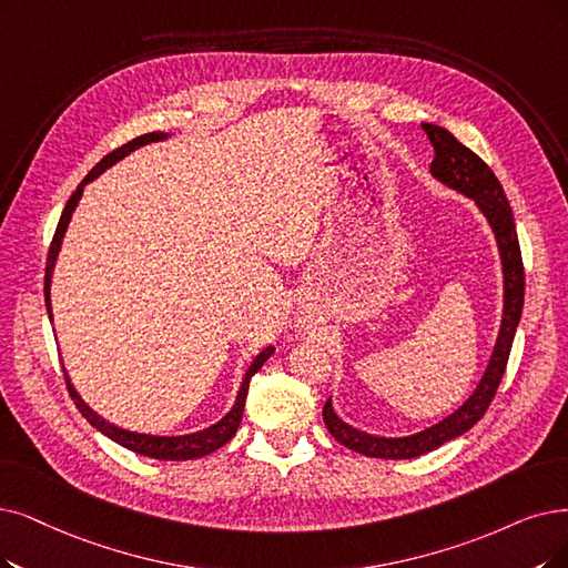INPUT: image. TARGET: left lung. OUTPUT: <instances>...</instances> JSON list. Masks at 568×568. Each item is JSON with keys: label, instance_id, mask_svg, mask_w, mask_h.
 <instances>
[{"label": "left lung", "instance_id": "left-lung-1", "mask_svg": "<svg viewBox=\"0 0 568 568\" xmlns=\"http://www.w3.org/2000/svg\"><path fill=\"white\" fill-rule=\"evenodd\" d=\"M422 128L428 134L430 146L436 151L434 163H430V174H434L440 184L470 197L485 214L496 237L498 256H501L504 267V316L491 358L487 363L483 379L478 382V387H475V392L464 400V405H459L455 413L447 415L434 426H426L424 430H417V434L398 438L373 436L339 419L333 410L331 398L326 400L324 422L326 428L331 430V436L339 445L358 452V455L375 459H415L419 455H426L430 449L440 447L447 440L464 436L468 428H473V424H478L483 419L506 373L513 337L521 316V305H525V267H521L515 219L496 174L489 170L483 158H478L468 146H464L449 130L434 123H422Z\"/></svg>", "mask_w": 568, "mask_h": 568}]
</instances>
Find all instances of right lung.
<instances>
[{"label":"right lung","mask_w":568,"mask_h":568,"mask_svg":"<svg viewBox=\"0 0 568 568\" xmlns=\"http://www.w3.org/2000/svg\"><path fill=\"white\" fill-rule=\"evenodd\" d=\"M161 140H168V132H149V134H142V138H138V140L123 144L121 149L111 151L109 155L102 158V161L93 170L88 172V176L81 181L79 189L72 193V197L67 200L64 212L60 216V223H58L53 242H51V248H49L47 282H43V293H47V310H49V320L51 322H53V312H51V277H53V267H55V261H58V254H60V244H62V237L67 233V225H70V219H72V214H74V210L79 205V200L83 195V186L88 184V181L98 179L113 163H119L121 158H125L134 149H140V146L151 144V142H161ZM272 352H275V347H265L252 361V366L246 368L244 379H242V387H240L237 398H235V405L231 407L229 415L221 417L216 424L202 428V430H195V434H186V436H153V434H140V430H128V428H121L116 424H111V422L102 419L98 413L90 410V407L83 403V398L74 389V384L70 382V375H67V371H64V382H67V389H70L72 400L79 407V413L90 422V426H95L98 430H102V434L106 438H111L113 443H119V445L128 447L130 452H138V455H144V457H151V459L189 462V459H200V457L212 455L214 449L223 447L225 443H229L237 434L240 422H242V413H244V400H246V392H248V382H252V377L263 368V363L272 356Z\"/></svg>","instance_id":"1"}]
</instances>
